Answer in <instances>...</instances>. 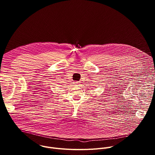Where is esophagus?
I'll list each match as a JSON object with an SVG mask.
<instances>
[{
  "instance_id": "34e87169",
  "label": "esophagus",
  "mask_w": 155,
  "mask_h": 155,
  "mask_svg": "<svg viewBox=\"0 0 155 155\" xmlns=\"http://www.w3.org/2000/svg\"><path fill=\"white\" fill-rule=\"evenodd\" d=\"M74 84H77V83H78V81H76V82H74Z\"/></svg>"
}]
</instances>
